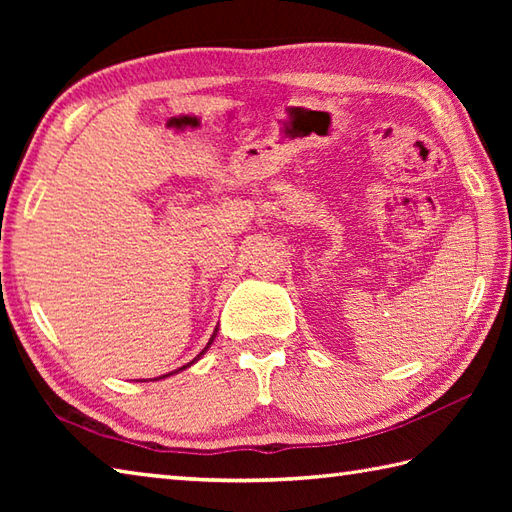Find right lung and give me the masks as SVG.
Listing matches in <instances>:
<instances>
[{"label": "right lung", "instance_id": "add662e5", "mask_svg": "<svg viewBox=\"0 0 512 512\" xmlns=\"http://www.w3.org/2000/svg\"><path fill=\"white\" fill-rule=\"evenodd\" d=\"M215 336H217V328H215V332H213V334H211V339H209V343H206V347H204V350H202V352H200V354H198V356H195V358H193V361H191V363H187V365H182V367H180V369H176V372H169V374H165V376H160V378H167V376H173V374H178V372H182V369H187V367H191V365H193V363H195V361H200V358H202V354H204V352H206V350H209V347H211V343H213V341H215ZM154 380H158V378H154Z\"/></svg>", "mask_w": 512, "mask_h": 512}]
</instances>
